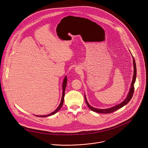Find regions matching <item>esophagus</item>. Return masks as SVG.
Masks as SVG:
<instances>
[{
    "label": "esophagus",
    "mask_w": 148,
    "mask_h": 148,
    "mask_svg": "<svg viewBox=\"0 0 148 148\" xmlns=\"http://www.w3.org/2000/svg\"><path fill=\"white\" fill-rule=\"evenodd\" d=\"M75 71H76V72H77V73H80V69L79 68V67H76V68H75Z\"/></svg>",
    "instance_id": "34e87169"
}]
</instances>
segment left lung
Segmentation results:
<instances>
[{"instance_id": "8db88e82", "label": "left lung", "mask_w": 148, "mask_h": 148, "mask_svg": "<svg viewBox=\"0 0 148 148\" xmlns=\"http://www.w3.org/2000/svg\"><path fill=\"white\" fill-rule=\"evenodd\" d=\"M133 64H134V75H133V79H132V83L131 85V88L130 89L128 94L126 98V99H125V100L124 101H123L121 103H120V104H118L117 105H116L111 108H109V109H97V108H93L92 106H91L89 103H88L87 99L86 98V96L84 95V98H85V101L86 102L88 106V107L92 111L97 112V113H112L116 110H117V109L122 108L123 106H124V105H125L126 104H127L129 101L131 100V99L132 97L133 94H134V84L135 82V80H136V64H135V60L133 58Z\"/></svg>"}]
</instances>
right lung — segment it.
<instances>
[{"label": "right lung", "instance_id": "1", "mask_svg": "<svg viewBox=\"0 0 148 148\" xmlns=\"http://www.w3.org/2000/svg\"><path fill=\"white\" fill-rule=\"evenodd\" d=\"M66 83H67V77L66 76L65 77L64 80V82H63V84H62V99H61V103L59 105V106L58 107L57 109H56L53 112L51 113L50 114H47V115H42V116H36L38 117H47V116H51V115H53L54 114L56 113H57L62 107V105H63V103H64V95H65V88H66Z\"/></svg>", "mask_w": 148, "mask_h": 148}]
</instances>
